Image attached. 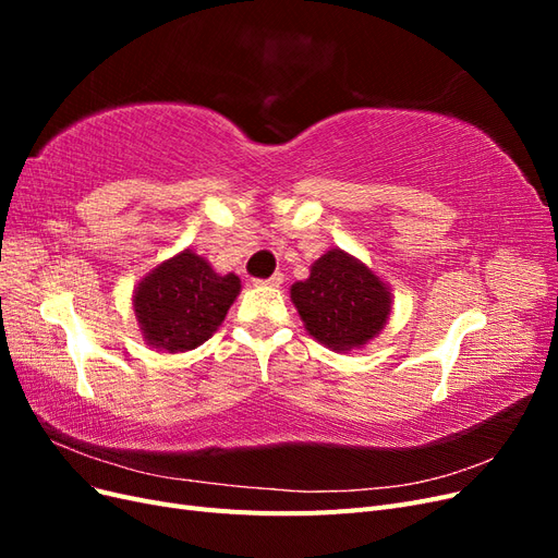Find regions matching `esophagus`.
Here are the masks:
<instances>
[{
    "label": "esophagus",
    "mask_w": 558,
    "mask_h": 558,
    "mask_svg": "<svg viewBox=\"0 0 558 558\" xmlns=\"http://www.w3.org/2000/svg\"><path fill=\"white\" fill-rule=\"evenodd\" d=\"M281 281H283V275L277 272V275H272L269 279H256V286H279Z\"/></svg>",
    "instance_id": "esophagus-1"
}]
</instances>
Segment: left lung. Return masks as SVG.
<instances>
[{
	"mask_svg": "<svg viewBox=\"0 0 558 558\" xmlns=\"http://www.w3.org/2000/svg\"><path fill=\"white\" fill-rule=\"evenodd\" d=\"M291 302L305 330L335 353L375 342L393 312L391 286L342 248L312 263L310 277L291 286Z\"/></svg>",
	"mask_w": 558,
	"mask_h": 558,
	"instance_id": "8db88e82",
	"label": "left lung"
}]
</instances>
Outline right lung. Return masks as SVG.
<instances>
[{
	"mask_svg": "<svg viewBox=\"0 0 558 558\" xmlns=\"http://www.w3.org/2000/svg\"><path fill=\"white\" fill-rule=\"evenodd\" d=\"M240 291L238 275H218L189 246L140 279L132 291V312L150 349L183 353L205 344L221 328Z\"/></svg>",
	"mask_w": 558,
	"mask_h": 558,
	"instance_id": "1",
	"label": "right lung"
}]
</instances>
